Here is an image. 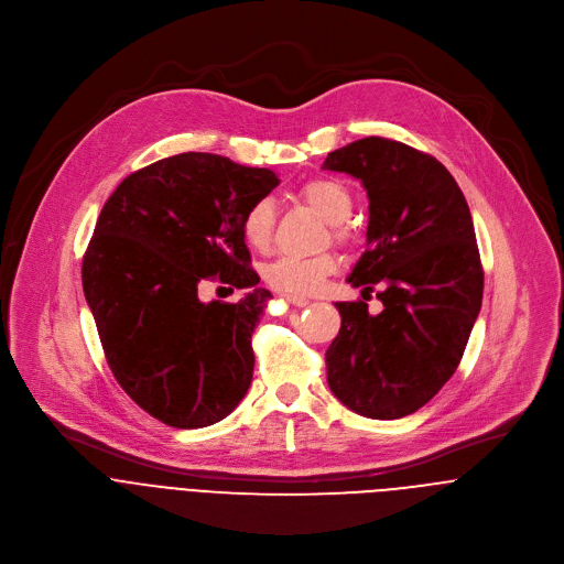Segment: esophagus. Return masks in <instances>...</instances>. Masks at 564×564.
Listing matches in <instances>:
<instances>
[{
	"mask_svg": "<svg viewBox=\"0 0 564 564\" xmlns=\"http://www.w3.org/2000/svg\"><path fill=\"white\" fill-rule=\"evenodd\" d=\"M285 301L292 303V305H299V307H305L310 301L303 299V296H294V294H285Z\"/></svg>",
	"mask_w": 564,
	"mask_h": 564,
	"instance_id": "1",
	"label": "esophagus"
}]
</instances>
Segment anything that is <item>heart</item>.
Listing matches in <instances>:
<instances>
[{"instance_id": "1", "label": "heart", "mask_w": 564, "mask_h": 564, "mask_svg": "<svg viewBox=\"0 0 564 564\" xmlns=\"http://www.w3.org/2000/svg\"><path fill=\"white\" fill-rule=\"evenodd\" d=\"M299 198L316 212L326 223L333 225L337 240H348V231L341 225L352 212L350 189L335 178H312L299 189ZM243 236L248 246L265 252L274 240L276 209L270 198H261L250 205L243 216ZM337 270V259L333 254L318 257H281L265 268V281L285 294L307 296L324 285L326 276Z\"/></svg>"}]
</instances>
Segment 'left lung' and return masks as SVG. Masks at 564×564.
Listing matches in <instances>:
<instances>
[{"label":"left lung","instance_id":"obj_1","mask_svg":"<svg viewBox=\"0 0 564 564\" xmlns=\"http://www.w3.org/2000/svg\"><path fill=\"white\" fill-rule=\"evenodd\" d=\"M324 170L361 181L368 194L366 252L348 283L383 303H335L337 339L328 386L350 411L399 420L420 411L453 377L485 292L473 218L462 189L433 155L388 138L328 153Z\"/></svg>","mask_w":564,"mask_h":564}]
</instances>
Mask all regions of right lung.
<instances>
[{
    "instance_id": "right-lung-1",
    "label": "right lung",
    "mask_w": 564,
    "mask_h": 564,
    "mask_svg": "<svg viewBox=\"0 0 564 564\" xmlns=\"http://www.w3.org/2000/svg\"><path fill=\"white\" fill-rule=\"evenodd\" d=\"M279 178L187 151L127 176L105 203L83 288L107 364L151 417L203 429L246 397L252 333L272 299L250 268L243 216ZM203 280L246 289L238 304L197 296Z\"/></svg>"
}]
</instances>
